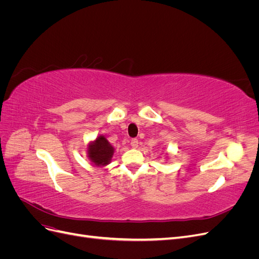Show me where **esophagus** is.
Here are the masks:
<instances>
[{
	"label": "esophagus",
	"mask_w": 259,
	"mask_h": 259,
	"mask_svg": "<svg viewBox=\"0 0 259 259\" xmlns=\"http://www.w3.org/2000/svg\"><path fill=\"white\" fill-rule=\"evenodd\" d=\"M138 139H136V138H133L132 140H131V146H132V148H134V149H136L137 147H138Z\"/></svg>",
	"instance_id": "obj_1"
}]
</instances>
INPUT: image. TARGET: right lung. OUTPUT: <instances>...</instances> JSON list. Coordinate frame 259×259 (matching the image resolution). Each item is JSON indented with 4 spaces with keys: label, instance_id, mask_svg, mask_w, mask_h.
Returning <instances> with one entry per match:
<instances>
[{
    "label": "right lung",
    "instance_id": "right-lung-1",
    "mask_svg": "<svg viewBox=\"0 0 259 259\" xmlns=\"http://www.w3.org/2000/svg\"><path fill=\"white\" fill-rule=\"evenodd\" d=\"M114 149L105 136L100 135L95 142L89 145L88 154L90 160L97 166H105L110 163Z\"/></svg>",
    "mask_w": 259,
    "mask_h": 259
}]
</instances>
